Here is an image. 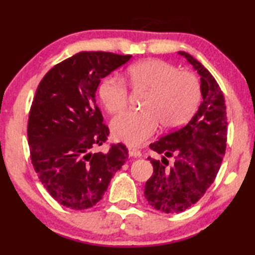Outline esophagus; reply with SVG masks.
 Segmentation results:
<instances>
[{
    "label": "esophagus",
    "mask_w": 255,
    "mask_h": 255,
    "mask_svg": "<svg viewBox=\"0 0 255 255\" xmlns=\"http://www.w3.org/2000/svg\"><path fill=\"white\" fill-rule=\"evenodd\" d=\"M128 155L130 156H134V158H140L141 156V152L138 151L135 148H128Z\"/></svg>",
    "instance_id": "obj_1"
}]
</instances>
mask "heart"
I'll return each mask as SVG.
<instances>
[{"instance_id": "obj_1", "label": "heart", "mask_w": 255, "mask_h": 255, "mask_svg": "<svg viewBox=\"0 0 255 255\" xmlns=\"http://www.w3.org/2000/svg\"><path fill=\"white\" fill-rule=\"evenodd\" d=\"M128 80L135 88L149 92L139 111H127L111 123V132L118 141L140 146L159 128H174L186 123L196 111L201 87L193 73L179 71L176 66L159 59H147L128 68ZM101 101L110 114L125 109L128 90L121 78L109 75L99 87Z\"/></svg>"}]
</instances>
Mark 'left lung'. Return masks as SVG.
Segmentation results:
<instances>
[{
    "mask_svg": "<svg viewBox=\"0 0 255 255\" xmlns=\"http://www.w3.org/2000/svg\"><path fill=\"white\" fill-rule=\"evenodd\" d=\"M180 55L201 76L203 101L197 113L179 130L163 135L149 147L161 160L148 158L153 175L145 184L148 204L166 214H179L194 205L215 181L226 148V106L224 95L211 73L186 52ZM174 156L168 166L167 157Z\"/></svg>",
    "mask_w": 255,
    "mask_h": 255,
    "instance_id": "obj_1",
    "label": "left lung"
}]
</instances>
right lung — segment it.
<instances>
[{
	"mask_svg": "<svg viewBox=\"0 0 255 255\" xmlns=\"http://www.w3.org/2000/svg\"><path fill=\"white\" fill-rule=\"evenodd\" d=\"M131 57L79 52L51 68L36 90L27 123L31 160L46 190L66 208L85 210L99 203L128 158L122 144L108 153L90 148L109 134L96 106L101 79Z\"/></svg>",
	"mask_w": 255,
	"mask_h": 255,
	"instance_id": "right-lung-1",
	"label": "right lung"
}]
</instances>
